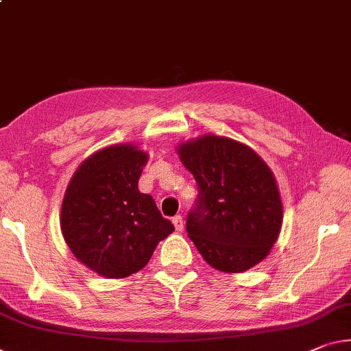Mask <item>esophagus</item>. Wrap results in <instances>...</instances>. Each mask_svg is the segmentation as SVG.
Wrapping results in <instances>:
<instances>
[{"instance_id": "1", "label": "esophagus", "mask_w": 351, "mask_h": 351, "mask_svg": "<svg viewBox=\"0 0 351 351\" xmlns=\"http://www.w3.org/2000/svg\"><path fill=\"white\" fill-rule=\"evenodd\" d=\"M171 221H173L176 231H182V230H184V221H182V217H181V215H175L173 219H171Z\"/></svg>"}]
</instances>
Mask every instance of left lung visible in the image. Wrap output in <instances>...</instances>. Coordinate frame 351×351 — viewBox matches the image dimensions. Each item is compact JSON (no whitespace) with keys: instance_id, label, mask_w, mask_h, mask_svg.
Masks as SVG:
<instances>
[{"instance_id":"1","label":"left lung","mask_w":351,"mask_h":351,"mask_svg":"<svg viewBox=\"0 0 351 351\" xmlns=\"http://www.w3.org/2000/svg\"><path fill=\"white\" fill-rule=\"evenodd\" d=\"M178 152L198 187L186 231L206 263L230 274L261 263L276 242L282 219L269 167L252 148L228 137L206 136Z\"/></svg>"}]
</instances>
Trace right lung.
<instances>
[{"mask_svg":"<svg viewBox=\"0 0 351 351\" xmlns=\"http://www.w3.org/2000/svg\"><path fill=\"white\" fill-rule=\"evenodd\" d=\"M147 154L115 145L92 154L66 187L60 228L77 261L98 275L125 278L148 264L175 226L137 182Z\"/></svg>","mask_w":351,"mask_h":351,"instance_id":"1","label":"right lung"}]
</instances>
